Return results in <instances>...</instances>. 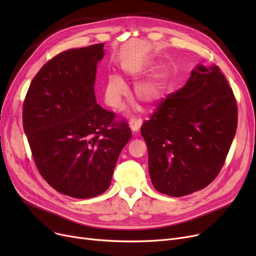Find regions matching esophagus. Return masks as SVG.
I'll list each match as a JSON object with an SVG mask.
<instances>
[{
    "instance_id": "1",
    "label": "esophagus",
    "mask_w": 256,
    "mask_h": 256,
    "mask_svg": "<svg viewBox=\"0 0 256 256\" xmlns=\"http://www.w3.org/2000/svg\"><path fill=\"white\" fill-rule=\"evenodd\" d=\"M142 124V119H137V118H132L130 120V128L132 132H138Z\"/></svg>"
}]
</instances>
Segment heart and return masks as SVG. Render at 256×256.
<instances>
[{
  "label": "heart",
  "mask_w": 256,
  "mask_h": 256,
  "mask_svg": "<svg viewBox=\"0 0 256 256\" xmlns=\"http://www.w3.org/2000/svg\"><path fill=\"white\" fill-rule=\"evenodd\" d=\"M145 70H132L128 72V76L132 80H139L143 78ZM163 93V82L160 80H152L138 84L135 88V96L138 102L146 106H152L156 104ZM128 96V87L122 78L116 74H112L106 80L104 86V100L108 106L113 109H120L124 104V100Z\"/></svg>",
  "instance_id": "1"
}]
</instances>
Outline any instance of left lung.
Here are the masks:
<instances>
[{
  "mask_svg": "<svg viewBox=\"0 0 256 256\" xmlns=\"http://www.w3.org/2000/svg\"><path fill=\"white\" fill-rule=\"evenodd\" d=\"M236 126V100L226 78L217 65H197L141 126L156 190L182 197L208 186L224 165Z\"/></svg>",
  "mask_w": 256,
  "mask_h": 256,
  "instance_id": "1",
  "label": "left lung"
}]
</instances>
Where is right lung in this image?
Instances as JSON below:
<instances>
[{
    "instance_id": "right-lung-1",
    "label": "right lung",
    "mask_w": 256,
    "mask_h": 256,
    "mask_svg": "<svg viewBox=\"0 0 256 256\" xmlns=\"http://www.w3.org/2000/svg\"><path fill=\"white\" fill-rule=\"evenodd\" d=\"M104 44L60 52L34 76L22 126L34 163L56 191L74 198L102 194L132 132L96 104L94 84Z\"/></svg>"
}]
</instances>
